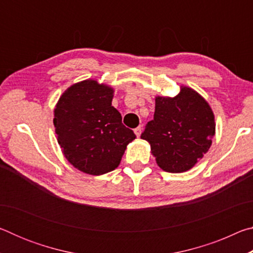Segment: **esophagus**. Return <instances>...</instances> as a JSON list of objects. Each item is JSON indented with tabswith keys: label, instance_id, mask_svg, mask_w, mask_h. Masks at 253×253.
Here are the masks:
<instances>
[{
	"label": "esophagus",
	"instance_id": "34e87169",
	"mask_svg": "<svg viewBox=\"0 0 253 253\" xmlns=\"http://www.w3.org/2000/svg\"><path fill=\"white\" fill-rule=\"evenodd\" d=\"M142 129H143L142 126H138L137 128H135V129H134V132H135V135H136L137 137H139V136H140V134H142Z\"/></svg>",
	"mask_w": 253,
	"mask_h": 253
}]
</instances>
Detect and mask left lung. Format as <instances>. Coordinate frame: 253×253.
I'll use <instances>...</instances> for the list:
<instances>
[{
  "instance_id": "8db88e82",
  "label": "left lung",
  "mask_w": 253,
  "mask_h": 253,
  "mask_svg": "<svg viewBox=\"0 0 253 253\" xmlns=\"http://www.w3.org/2000/svg\"><path fill=\"white\" fill-rule=\"evenodd\" d=\"M215 122L208 101L192 88L177 96L156 97L154 119L140 138L151 144L157 165L169 173L188 170L212 144Z\"/></svg>"
}]
</instances>
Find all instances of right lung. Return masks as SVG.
<instances>
[{"instance_id": "obj_1", "label": "right lung", "mask_w": 253, "mask_h": 253, "mask_svg": "<svg viewBox=\"0 0 253 253\" xmlns=\"http://www.w3.org/2000/svg\"><path fill=\"white\" fill-rule=\"evenodd\" d=\"M114 89L88 79L72 84L54 108L58 143L68 162L90 175L118 168L127 145L136 138L111 106Z\"/></svg>"}]
</instances>
